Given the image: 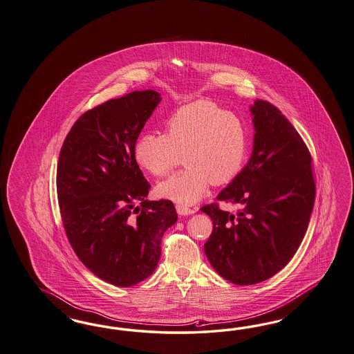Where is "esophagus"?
<instances>
[{
	"label": "esophagus",
	"mask_w": 354,
	"mask_h": 354,
	"mask_svg": "<svg viewBox=\"0 0 354 354\" xmlns=\"http://www.w3.org/2000/svg\"><path fill=\"white\" fill-rule=\"evenodd\" d=\"M196 211H198L196 207L195 208H189V207L183 205V204H176V212L179 213L180 216H188V214H192V213H195Z\"/></svg>",
	"instance_id": "obj_1"
}]
</instances>
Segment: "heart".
Instances as JSON below:
<instances>
[{
    "label": "heart",
    "instance_id": "b5f03b06",
    "mask_svg": "<svg viewBox=\"0 0 354 354\" xmlns=\"http://www.w3.org/2000/svg\"><path fill=\"white\" fill-rule=\"evenodd\" d=\"M165 127V134L145 133L134 145L137 163L154 176L169 175L182 154L184 170L158 185L160 196L192 204L209 183L223 185L240 174L248 137L237 115L200 100L171 113Z\"/></svg>",
    "mask_w": 354,
    "mask_h": 354
}]
</instances>
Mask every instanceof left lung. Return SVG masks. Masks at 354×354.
<instances>
[{
    "label": "left lung",
    "mask_w": 354,
    "mask_h": 354,
    "mask_svg": "<svg viewBox=\"0 0 354 354\" xmlns=\"http://www.w3.org/2000/svg\"><path fill=\"white\" fill-rule=\"evenodd\" d=\"M253 153L217 200L201 207L213 221L204 252L223 278L239 286L263 282L291 261L308 227L316 184L312 158L295 127L265 100L250 106Z\"/></svg>",
    "instance_id": "obj_1"
}]
</instances>
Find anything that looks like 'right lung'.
<instances>
[{"instance_id":"obj_1","label":"right lung","mask_w":354,"mask_h":354,"mask_svg":"<svg viewBox=\"0 0 354 354\" xmlns=\"http://www.w3.org/2000/svg\"><path fill=\"white\" fill-rule=\"evenodd\" d=\"M159 101L153 89L134 91L86 111L57 160V201L72 249L85 268L118 287L154 272L162 237L178 220L170 200H146L150 184L134 158Z\"/></svg>"}]
</instances>
